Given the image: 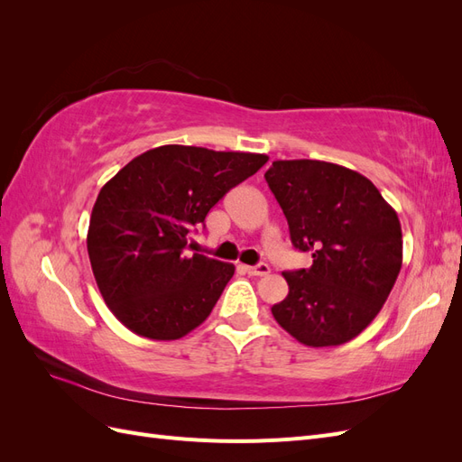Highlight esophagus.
Segmentation results:
<instances>
[{"label": "esophagus", "instance_id": "34e87169", "mask_svg": "<svg viewBox=\"0 0 462 462\" xmlns=\"http://www.w3.org/2000/svg\"><path fill=\"white\" fill-rule=\"evenodd\" d=\"M246 272L248 275H254V277H263L270 273V265L268 263H258V265H246Z\"/></svg>", "mask_w": 462, "mask_h": 462}]
</instances>
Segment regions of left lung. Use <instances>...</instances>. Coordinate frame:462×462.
<instances>
[{"instance_id":"8db88e82","label":"left lung","mask_w":462,"mask_h":462,"mask_svg":"<svg viewBox=\"0 0 462 462\" xmlns=\"http://www.w3.org/2000/svg\"><path fill=\"white\" fill-rule=\"evenodd\" d=\"M265 180L289 223L291 243L312 253L309 270L285 272L289 295L272 306L299 343L335 346L380 314L402 263L397 212L370 179L319 160H277Z\"/></svg>"}]
</instances>
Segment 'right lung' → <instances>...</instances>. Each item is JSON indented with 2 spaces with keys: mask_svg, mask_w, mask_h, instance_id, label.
<instances>
[{
  "mask_svg": "<svg viewBox=\"0 0 462 462\" xmlns=\"http://www.w3.org/2000/svg\"><path fill=\"white\" fill-rule=\"evenodd\" d=\"M265 162L263 153L167 144L102 187L87 246L97 289L125 328L173 341L209 316L235 265L190 253V235Z\"/></svg>",
  "mask_w": 462,
  "mask_h": 462,
  "instance_id": "right-lung-1",
  "label": "right lung"
}]
</instances>
